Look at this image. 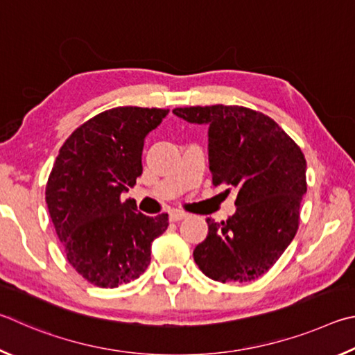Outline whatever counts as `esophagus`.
I'll return each mask as SVG.
<instances>
[{
    "instance_id": "34e87169",
    "label": "esophagus",
    "mask_w": 355,
    "mask_h": 355,
    "mask_svg": "<svg viewBox=\"0 0 355 355\" xmlns=\"http://www.w3.org/2000/svg\"><path fill=\"white\" fill-rule=\"evenodd\" d=\"M185 216H187V214L182 212V210H173V212H170L171 221H181L185 218Z\"/></svg>"
}]
</instances>
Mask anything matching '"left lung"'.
<instances>
[{"label":"left lung","instance_id":"left-lung-1","mask_svg":"<svg viewBox=\"0 0 355 355\" xmlns=\"http://www.w3.org/2000/svg\"><path fill=\"white\" fill-rule=\"evenodd\" d=\"M173 114L207 124L212 182L239 190L232 216L207 218L209 234L195 248V262L214 281H254L295 239L307 191L306 157L275 120L241 105L178 107Z\"/></svg>","mask_w":355,"mask_h":355}]
</instances>
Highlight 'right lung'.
Segmentation results:
<instances>
[{
	"instance_id": "add662e5",
	"label": "right lung",
	"mask_w": 355,
	"mask_h": 355,
	"mask_svg": "<svg viewBox=\"0 0 355 355\" xmlns=\"http://www.w3.org/2000/svg\"><path fill=\"white\" fill-rule=\"evenodd\" d=\"M168 109L115 107L79 126L59 149L46 206L67 259L85 281L115 288L145 272L168 215L146 216L121 193L141 176L146 135Z\"/></svg>"
}]
</instances>
